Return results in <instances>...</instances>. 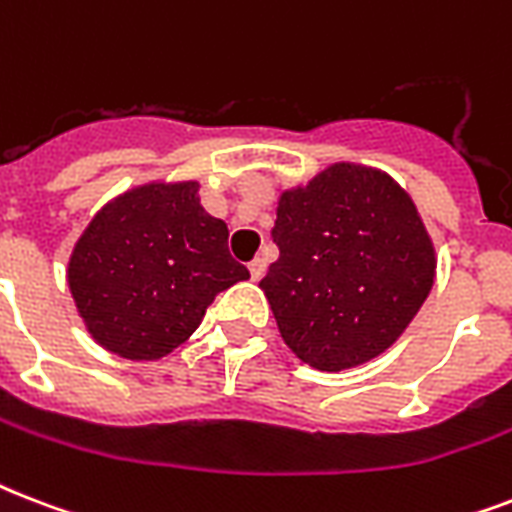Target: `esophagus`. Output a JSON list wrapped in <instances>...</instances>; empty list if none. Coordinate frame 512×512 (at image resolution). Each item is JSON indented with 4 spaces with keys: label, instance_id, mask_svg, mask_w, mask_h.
<instances>
[{
    "label": "esophagus",
    "instance_id": "esophagus-1",
    "mask_svg": "<svg viewBox=\"0 0 512 512\" xmlns=\"http://www.w3.org/2000/svg\"><path fill=\"white\" fill-rule=\"evenodd\" d=\"M265 273V260L263 257H255L252 263H249V276H252V281H260L263 279Z\"/></svg>",
    "mask_w": 512,
    "mask_h": 512
}]
</instances>
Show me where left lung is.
I'll list each match as a JSON object with an SVG mask.
<instances>
[{
  "mask_svg": "<svg viewBox=\"0 0 512 512\" xmlns=\"http://www.w3.org/2000/svg\"><path fill=\"white\" fill-rule=\"evenodd\" d=\"M279 260L260 289L300 361L340 372L380 356L430 295L436 249L409 193L361 164H332L284 191Z\"/></svg>",
  "mask_w": 512,
  "mask_h": 512,
  "instance_id": "left-lung-1",
  "label": "left lung"
}]
</instances>
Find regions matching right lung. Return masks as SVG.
<instances>
[{
	"label": "right lung",
	"mask_w": 512,
	"mask_h": 512,
	"mask_svg": "<svg viewBox=\"0 0 512 512\" xmlns=\"http://www.w3.org/2000/svg\"><path fill=\"white\" fill-rule=\"evenodd\" d=\"M249 279L228 225L199 204V183H148L92 217L68 260V289L92 340L156 361L196 332L223 289Z\"/></svg>",
	"instance_id": "right-lung-1"
}]
</instances>
